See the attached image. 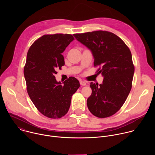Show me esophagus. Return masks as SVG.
Returning <instances> with one entry per match:
<instances>
[{
  "label": "esophagus",
  "mask_w": 155,
  "mask_h": 155,
  "mask_svg": "<svg viewBox=\"0 0 155 155\" xmlns=\"http://www.w3.org/2000/svg\"><path fill=\"white\" fill-rule=\"evenodd\" d=\"M80 84L82 85V86H85L86 84V83L85 81H80Z\"/></svg>",
  "instance_id": "obj_1"
}]
</instances>
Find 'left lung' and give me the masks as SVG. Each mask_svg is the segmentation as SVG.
I'll return each mask as SVG.
<instances>
[{
	"label": "left lung",
	"mask_w": 155,
	"mask_h": 155,
	"mask_svg": "<svg viewBox=\"0 0 155 155\" xmlns=\"http://www.w3.org/2000/svg\"><path fill=\"white\" fill-rule=\"evenodd\" d=\"M77 40L93 55L97 74L104 77L98 85L91 82V95L87 99L90 112L98 118L117 113L126 101L132 87L134 66L125 43L117 35L105 31L75 34Z\"/></svg>",
	"instance_id": "8db88e82"
}]
</instances>
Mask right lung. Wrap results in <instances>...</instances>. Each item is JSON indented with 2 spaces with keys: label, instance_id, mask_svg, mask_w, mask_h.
Returning a JSON list of instances; mask_svg holds the SVG:
<instances>
[{
  "label": "right lung",
  "instance_id": "right-lung-1",
  "mask_svg": "<svg viewBox=\"0 0 155 155\" xmlns=\"http://www.w3.org/2000/svg\"><path fill=\"white\" fill-rule=\"evenodd\" d=\"M74 37L71 34L44 35L35 40L27 54L24 68L28 93L38 111L50 118L68 113L72 95L80 84L75 77L58 82L56 70L65 64L62 53Z\"/></svg>",
  "mask_w": 155,
  "mask_h": 155
}]
</instances>
